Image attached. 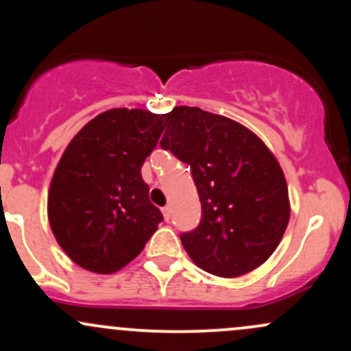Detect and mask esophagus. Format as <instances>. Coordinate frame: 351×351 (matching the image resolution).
Instances as JSON below:
<instances>
[{
    "label": "esophagus",
    "instance_id": "1",
    "mask_svg": "<svg viewBox=\"0 0 351 351\" xmlns=\"http://www.w3.org/2000/svg\"><path fill=\"white\" fill-rule=\"evenodd\" d=\"M162 211H163V216H165V219H167V221H170V217H171V208L168 206V204H167V206H165V208L162 209Z\"/></svg>",
    "mask_w": 351,
    "mask_h": 351
}]
</instances>
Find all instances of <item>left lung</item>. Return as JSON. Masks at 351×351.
I'll return each instance as SVG.
<instances>
[{
  "label": "left lung",
  "mask_w": 351,
  "mask_h": 351,
  "mask_svg": "<svg viewBox=\"0 0 351 351\" xmlns=\"http://www.w3.org/2000/svg\"><path fill=\"white\" fill-rule=\"evenodd\" d=\"M162 138L188 163L201 201L198 228L181 244L213 276L239 277L264 264L279 245L289 217V191L276 156L244 125L199 107L167 114Z\"/></svg>",
  "instance_id": "obj_1"
}]
</instances>
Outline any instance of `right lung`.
Wrapping results in <instances>:
<instances>
[{"label":"right lung","mask_w":351,"mask_h":351,"mask_svg":"<svg viewBox=\"0 0 351 351\" xmlns=\"http://www.w3.org/2000/svg\"><path fill=\"white\" fill-rule=\"evenodd\" d=\"M167 114L112 108L67 145L52 176L47 216L56 241L80 267L114 274L143 251L163 221L148 198L142 165Z\"/></svg>","instance_id":"add662e5"}]
</instances>
